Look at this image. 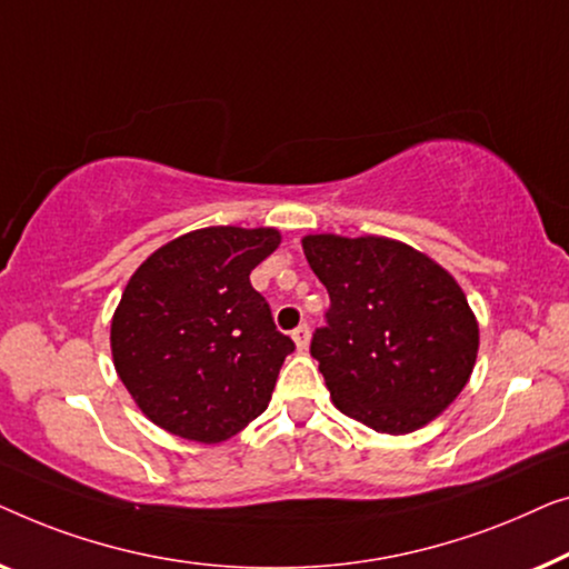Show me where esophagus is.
Returning a JSON list of instances; mask_svg holds the SVG:
<instances>
[{
  "label": "esophagus",
  "instance_id": "34e87169",
  "mask_svg": "<svg viewBox=\"0 0 569 569\" xmlns=\"http://www.w3.org/2000/svg\"><path fill=\"white\" fill-rule=\"evenodd\" d=\"M291 338H293L296 348H299V350L307 348V346H309V325H299V327H296V330L291 332Z\"/></svg>",
  "mask_w": 569,
  "mask_h": 569
}]
</instances>
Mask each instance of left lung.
Segmentation results:
<instances>
[{
	"mask_svg": "<svg viewBox=\"0 0 569 569\" xmlns=\"http://www.w3.org/2000/svg\"><path fill=\"white\" fill-rule=\"evenodd\" d=\"M330 293L311 338L335 407L376 433H412L467 387L479 327L461 286L410 244L387 237H303Z\"/></svg>",
	"mask_w": 569,
	"mask_h": 569,
	"instance_id": "left-lung-1",
	"label": "left lung"
}]
</instances>
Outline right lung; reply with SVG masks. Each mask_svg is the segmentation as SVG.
Listing matches in <instances>:
<instances>
[{"label": "right lung", "instance_id": "add662e5", "mask_svg": "<svg viewBox=\"0 0 569 569\" xmlns=\"http://www.w3.org/2000/svg\"><path fill=\"white\" fill-rule=\"evenodd\" d=\"M281 234L208 227L141 262L110 325L116 371L172 436L221 443L266 412L293 340L276 330L250 273Z\"/></svg>", "mask_w": 569, "mask_h": 569}]
</instances>
